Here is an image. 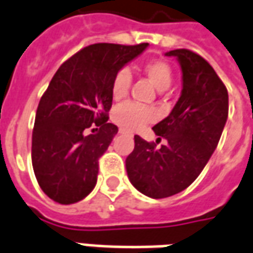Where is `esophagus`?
Returning a JSON list of instances; mask_svg holds the SVG:
<instances>
[{
	"label": "esophagus",
	"mask_w": 253,
	"mask_h": 253,
	"mask_svg": "<svg viewBox=\"0 0 253 253\" xmlns=\"http://www.w3.org/2000/svg\"><path fill=\"white\" fill-rule=\"evenodd\" d=\"M120 133H125V130H123V129H120Z\"/></svg>",
	"instance_id": "1"
}]
</instances>
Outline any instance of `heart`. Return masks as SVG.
Listing matches in <instances>:
<instances>
[{"label": "heart", "mask_w": 253, "mask_h": 253, "mask_svg": "<svg viewBox=\"0 0 253 253\" xmlns=\"http://www.w3.org/2000/svg\"><path fill=\"white\" fill-rule=\"evenodd\" d=\"M143 73L149 78L151 84L158 90H167L172 84L173 73L170 66L164 60H151L143 66ZM132 74L128 69H121L118 71L111 84V96L114 100H121L128 95ZM113 118L123 129L137 130L146 124L151 123L154 120L153 110L147 109L144 106H139L135 103H125L114 110Z\"/></svg>", "instance_id": "obj_1"}]
</instances>
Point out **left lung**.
<instances>
[{"instance_id": "8db88e82", "label": "left lung", "mask_w": 253, "mask_h": 253, "mask_svg": "<svg viewBox=\"0 0 253 253\" xmlns=\"http://www.w3.org/2000/svg\"><path fill=\"white\" fill-rule=\"evenodd\" d=\"M165 56L176 57L182 70V92L163 121L153 126L157 149L135 136V149L125 160L133 187L151 198L175 196L187 189L201 173L216 149L229 116V93L204 57L189 49H175Z\"/></svg>"}]
</instances>
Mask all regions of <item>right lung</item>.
<instances>
[{"label": "right lung", "mask_w": 253, "mask_h": 253, "mask_svg": "<svg viewBox=\"0 0 253 253\" xmlns=\"http://www.w3.org/2000/svg\"><path fill=\"white\" fill-rule=\"evenodd\" d=\"M147 46L93 43L66 60L50 80L37 109L31 161L40 187L55 203H78L95 187L99 158L118 132L107 123L111 84ZM92 123L99 130L86 134Z\"/></svg>", "instance_id": "add662e5"}]
</instances>
